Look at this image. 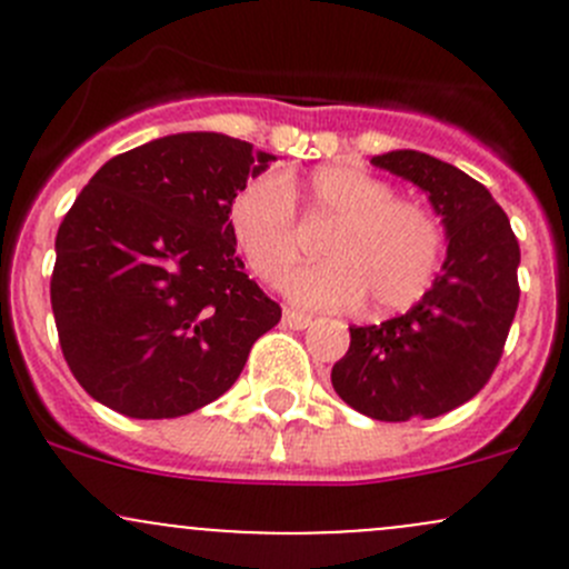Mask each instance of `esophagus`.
<instances>
[{
  "label": "esophagus",
  "mask_w": 569,
  "mask_h": 569,
  "mask_svg": "<svg viewBox=\"0 0 569 569\" xmlns=\"http://www.w3.org/2000/svg\"><path fill=\"white\" fill-rule=\"evenodd\" d=\"M283 325L291 327V330H306V327L311 325V317H306V313L291 311V308H286V311H283Z\"/></svg>",
  "instance_id": "34e87169"
}]
</instances>
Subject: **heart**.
Returning <instances> with one entry per match:
<instances>
[{"instance_id":"heart-1","label":"heart","mask_w":569,"mask_h":569,"mask_svg":"<svg viewBox=\"0 0 569 569\" xmlns=\"http://www.w3.org/2000/svg\"><path fill=\"white\" fill-rule=\"evenodd\" d=\"M295 200L311 222H332L319 248L327 261L286 286L295 302L349 308L366 297L377 313H396L432 289L443 252L438 220L423 206L396 198L388 181L347 164H321L302 183L280 173L239 189L228 226L258 280L280 286L300 261Z\"/></svg>"}]
</instances>
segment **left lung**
<instances>
[{"instance_id": "1", "label": "left lung", "mask_w": 569, "mask_h": 569, "mask_svg": "<svg viewBox=\"0 0 569 569\" xmlns=\"http://www.w3.org/2000/svg\"><path fill=\"white\" fill-rule=\"evenodd\" d=\"M375 168L429 194L446 231L432 289L382 325L349 327L332 388L377 421L438 418L473 399L496 371L518 311L520 248L490 189L421 151H391Z\"/></svg>"}]
</instances>
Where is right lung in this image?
<instances>
[{"label":"right lung","mask_w":569,"mask_h":569,"mask_svg":"<svg viewBox=\"0 0 569 569\" xmlns=\"http://www.w3.org/2000/svg\"><path fill=\"white\" fill-rule=\"evenodd\" d=\"M272 153L187 131L118 153L57 231L51 311L68 369L129 418L220 399L280 306L244 274L231 200Z\"/></svg>","instance_id":"obj_1"}]
</instances>
